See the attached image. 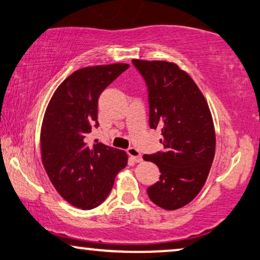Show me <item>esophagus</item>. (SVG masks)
<instances>
[{"instance_id":"obj_1","label":"esophagus","mask_w":260,"mask_h":260,"mask_svg":"<svg viewBox=\"0 0 260 260\" xmlns=\"http://www.w3.org/2000/svg\"><path fill=\"white\" fill-rule=\"evenodd\" d=\"M126 153H127V155H129L130 158L134 160V161L140 162L141 160H142V156H141V152L137 148H135V147H130V148H127Z\"/></svg>"}]
</instances>
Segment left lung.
I'll use <instances>...</instances> for the list:
<instances>
[{
	"label": "left lung",
	"instance_id": "1",
	"mask_svg": "<svg viewBox=\"0 0 260 260\" xmlns=\"http://www.w3.org/2000/svg\"><path fill=\"white\" fill-rule=\"evenodd\" d=\"M133 65L147 85L149 126L160 129L164 146L143 155L161 174L147 193L159 207L177 210L199 194L213 161L216 135L210 108L190 76L176 63L133 60Z\"/></svg>",
	"mask_w": 260,
	"mask_h": 260
}]
</instances>
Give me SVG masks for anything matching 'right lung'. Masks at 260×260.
I'll list each match as a JSON object with an SVG mask.
<instances>
[{
	"instance_id": "1",
	"label": "right lung",
	"mask_w": 260,
	"mask_h": 260,
	"mask_svg": "<svg viewBox=\"0 0 260 260\" xmlns=\"http://www.w3.org/2000/svg\"><path fill=\"white\" fill-rule=\"evenodd\" d=\"M127 69L126 63H113L77 70L57 86L44 114L42 162L57 193L78 208L91 210L104 203L127 164L123 150L85 142L91 127L99 126L101 92Z\"/></svg>"
}]
</instances>
